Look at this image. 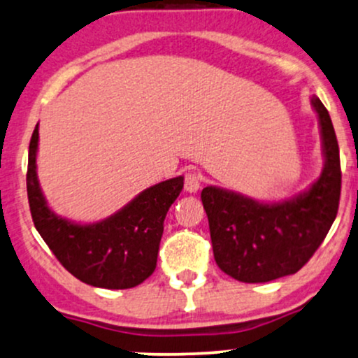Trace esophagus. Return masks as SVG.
<instances>
[{"label": "esophagus", "instance_id": "34e87169", "mask_svg": "<svg viewBox=\"0 0 358 358\" xmlns=\"http://www.w3.org/2000/svg\"><path fill=\"white\" fill-rule=\"evenodd\" d=\"M184 189L186 192H197L201 189V176L196 172H187L186 178H184Z\"/></svg>", "mask_w": 358, "mask_h": 358}]
</instances>
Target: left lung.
<instances>
[{
	"instance_id": "1",
	"label": "left lung",
	"mask_w": 358,
	"mask_h": 358,
	"mask_svg": "<svg viewBox=\"0 0 358 358\" xmlns=\"http://www.w3.org/2000/svg\"><path fill=\"white\" fill-rule=\"evenodd\" d=\"M312 107L318 115L325 164L308 189L276 203L216 186L201 192L214 259L234 280L266 283L293 275L312 258L334 224L342 187L338 142L318 96H312Z\"/></svg>"
}]
</instances>
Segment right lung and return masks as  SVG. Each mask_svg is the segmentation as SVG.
<instances>
[{
	"label": "right lung",
	"instance_id": "obj_1",
	"mask_svg": "<svg viewBox=\"0 0 358 358\" xmlns=\"http://www.w3.org/2000/svg\"><path fill=\"white\" fill-rule=\"evenodd\" d=\"M38 138L36 125L29 141L27 191L40 236L58 262L90 287L125 289L141 285L155 270L164 220L182 191V176L144 189L102 221L75 222L58 216L46 203L36 174Z\"/></svg>",
	"mask_w": 358,
	"mask_h": 358
}]
</instances>
